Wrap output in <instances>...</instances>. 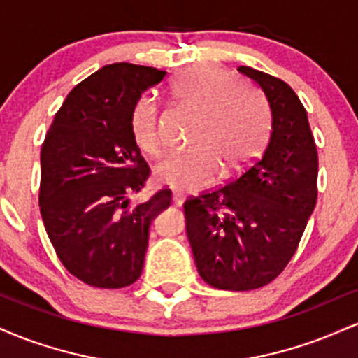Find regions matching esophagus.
Here are the masks:
<instances>
[{"mask_svg":"<svg viewBox=\"0 0 358 358\" xmlns=\"http://www.w3.org/2000/svg\"><path fill=\"white\" fill-rule=\"evenodd\" d=\"M183 200H185V196L182 195V193L176 192V190H173V203H175V205H178V207H180V205L183 203Z\"/></svg>","mask_w":358,"mask_h":358,"instance_id":"1","label":"esophagus"}]
</instances>
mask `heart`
<instances>
[{
	"mask_svg": "<svg viewBox=\"0 0 358 358\" xmlns=\"http://www.w3.org/2000/svg\"><path fill=\"white\" fill-rule=\"evenodd\" d=\"M170 97L178 108L195 113L187 153L166 156L155 166V180L176 192H192L215 175L231 178L259 155L268 138V116L256 94L227 71L193 65L176 77ZM131 134L148 155L162 148L158 108L143 97L131 113ZM221 171L219 172L218 170Z\"/></svg>",
	"mask_w": 358,
	"mask_h": 358,
	"instance_id": "obj_1",
	"label": "heart"
}]
</instances>
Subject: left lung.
I'll use <instances>...</instances> for the list:
<instances>
[{"label": "left lung", "mask_w": 358, "mask_h": 358, "mask_svg": "<svg viewBox=\"0 0 358 358\" xmlns=\"http://www.w3.org/2000/svg\"><path fill=\"white\" fill-rule=\"evenodd\" d=\"M269 109L261 158L231 183L185 202L196 271L217 289L250 291L276 279L305 232L316 205L318 153L306 110L278 77L237 69Z\"/></svg>", "instance_id": "1"}]
</instances>
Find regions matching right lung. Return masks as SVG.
<instances>
[{
  "label": "right lung",
  "mask_w": 358,
  "mask_h": 358,
  "mask_svg": "<svg viewBox=\"0 0 358 358\" xmlns=\"http://www.w3.org/2000/svg\"><path fill=\"white\" fill-rule=\"evenodd\" d=\"M165 76L127 62L104 65L69 92L45 136L38 196L45 231L65 269L89 286L133 285L151 222L170 207L168 188L145 203L127 199L150 176L131 113Z\"/></svg>",
  "instance_id": "add662e5"
}]
</instances>
